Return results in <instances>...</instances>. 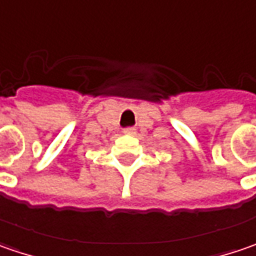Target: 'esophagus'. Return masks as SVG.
I'll list each match as a JSON object with an SVG mask.
<instances>
[{
	"label": "esophagus",
	"instance_id": "1",
	"mask_svg": "<svg viewBox=\"0 0 256 256\" xmlns=\"http://www.w3.org/2000/svg\"><path fill=\"white\" fill-rule=\"evenodd\" d=\"M124 134H130V136H133V134H136V130H134L133 128H124Z\"/></svg>",
	"mask_w": 256,
	"mask_h": 256
}]
</instances>
